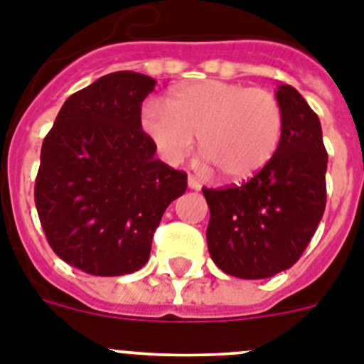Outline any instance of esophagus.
Returning a JSON list of instances; mask_svg holds the SVG:
<instances>
[{
	"instance_id": "34e87169",
	"label": "esophagus",
	"mask_w": 364,
	"mask_h": 364,
	"mask_svg": "<svg viewBox=\"0 0 364 364\" xmlns=\"http://www.w3.org/2000/svg\"><path fill=\"white\" fill-rule=\"evenodd\" d=\"M188 186H189V189H195V191H200L202 189V182L198 178H195L193 175L188 176Z\"/></svg>"
}]
</instances>
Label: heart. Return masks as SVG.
Instances as JSON below:
<instances>
[{
  "label": "heart",
  "instance_id": "1",
  "mask_svg": "<svg viewBox=\"0 0 364 364\" xmlns=\"http://www.w3.org/2000/svg\"><path fill=\"white\" fill-rule=\"evenodd\" d=\"M142 129L167 164L184 162L198 138V151L218 178L244 182L277 153L284 112L266 89L208 80L176 89L169 107L147 102Z\"/></svg>",
  "mask_w": 364,
  "mask_h": 364
}]
</instances>
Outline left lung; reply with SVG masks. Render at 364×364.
<instances>
[{"label":"left lung","mask_w":364,"mask_h":364,"mask_svg":"<svg viewBox=\"0 0 364 364\" xmlns=\"http://www.w3.org/2000/svg\"><path fill=\"white\" fill-rule=\"evenodd\" d=\"M275 96L284 131L272 162L242 186L202 189L210 205L211 259L239 279H268L291 268L326 205L328 154L319 117L291 85H279Z\"/></svg>","instance_id":"obj_1"}]
</instances>
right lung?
Masks as SVG:
<instances>
[{
	"label": "right lung",
	"instance_id": "obj_1",
	"mask_svg": "<svg viewBox=\"0 0 364 364\" xmlns=\"http://www.w3.org/2000/svg\"><path fill=\"white\" fill-rule=\"evenodd\" d=\"M154 85L133 70L105 74L65 100L41 146V228L60 259L91 275L146 266L164 211L188 188V175L154 159L142 131V102Z\"/></svg>",
	"mask_w": 364,
	"mask_h": 364
}]
</instances>
